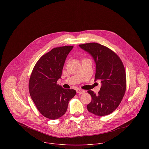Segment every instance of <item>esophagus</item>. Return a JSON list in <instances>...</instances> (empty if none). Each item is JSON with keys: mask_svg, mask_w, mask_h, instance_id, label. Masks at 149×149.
<instances>
[{"mask_svg": "<svg viewBox=\"0 0 149 149\" xmlns=\"http://www.w3.org/2000/svg\"><path fill=\"white\" fill-rule=\"evenodd\" d=\"M76 92H77V93H80V94H83V93H85V91H84L83 89H79V88L76 89Z\"/></svg>", "mask_w": 149, "mask_h": 149, "instance_id": "esophagus-1", "label": "esophagus"}]
</instances>
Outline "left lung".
Wrapping results in <instances>:
<instances>
[{
  "instance_id": "1",
  "label": "left lung",
  "mask_w": 149,
  "mask_h": 149,
  "mask_svg": "<svg viewBox=\"0 0 149 149\" xmlns=\"http://www.w3.org/2000/svg\"><path fill=\"white\" fill-rule=\"evenodd\" d=\"M79 46L93 58L96 64L95 80H100L102 83L97 95L92 91H88L92 101L87 109L97 116L110 114L119 106L126 92V75L123 64L116 53L99 43H89Z\"/></svg>"
}]
</instances>
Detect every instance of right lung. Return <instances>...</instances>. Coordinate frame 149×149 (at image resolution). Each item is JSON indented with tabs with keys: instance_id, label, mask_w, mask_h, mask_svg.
I'll list each match as a JSON object with an SVG mask.
<instances>
[{
	"instance_id": "add662e5",
	"label": "right lung",
	"mask_w": 149,
	"mask_h": 149,
	"mask_svg": "<svg viewBox=\"0 0 149 149\" xmlns=\"http://www.w3.org/2000/svg\"><path fill=\"white\" fill-rule=\"evenodd\" d=\"M73 46L56 47L43 55L34 66L30 76V96L45 117L57 119L65 113L69 100L76 95L74 89L57 84L61 78L65 60Z\"/></svg>"
}]
</instances>
